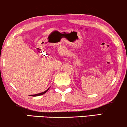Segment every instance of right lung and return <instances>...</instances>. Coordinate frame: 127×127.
<instances>
[{
	"mask_svg": "<svg viewBox=\"0 0 127 127\" xmlns=\"http://www.w3.org/2000/svg\"><path fill=\"white\" fill-rule=\"evenodd\" d=\"M49 88L48 89V90H46L45 91H43L42 92V93H39V94H33V95H30V96H33V97H36V96H39V95H43V94H44L45 93H46V92L48 91Z\"/></svg>",
	"mask_w": 127,
	"mask_h": 127,
	"instance_id": "obj_1",
	"label": "right lung"
}]
</instances>
